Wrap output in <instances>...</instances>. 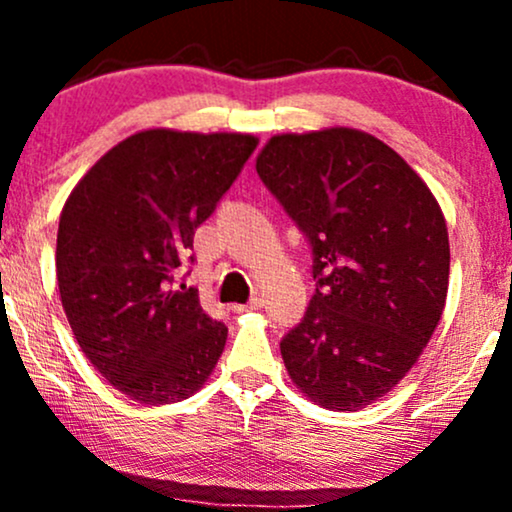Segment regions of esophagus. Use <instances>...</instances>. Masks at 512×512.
<instances>
[{
    "instance_id": "1",
    "label": "esophagus",
    "mask_w": 512,
    "mask_h": 512,
    "mask_svg": "<svg viewBox=\"0 0 512 512\" xmlns=\"http://www.w3.org/2000/svg\"><path fill=\"white\" fill-rule=\"evenodd\" d=\"M264 305V301L260 296H255V298H250V303H245V305H233V313H243V310H260Z\"/></svg>"
}]
</instances>
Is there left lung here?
I'll list each match as a JSON object with an SVG mask.
<instances>
[{"mask_svg": "<svg viewBox=\"0 0 512 512\" xmlns=\"http://www.w3.org/2000/svg\"><path fill=\"white\" fill-rule=\"evenodd\" d=\"M257 175L313 252L315 293L281 339L286 370L325 409L390 392L438 327L448 226L397 151L349 127L272 137Z\"/></svg>", "mask_w": 512, "mask_h": 512, "instance_id": "1", "label": "left lung"}]
</instances>
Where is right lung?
Segmentation results:
<instances>
[{
  "mask_svg": "<svg viewBox=\"0 0 512 512\" xmlns=\"http://www.w3.org/2000/svg\"><path fill=\"white\" fill-rule=\"evenodd\" d=\"M257 144L252 134L146 129L113 146L64 204L62 308L88 361L137 402L195 395L226 346L228 327L204 313L197 289L168 284Z\"/></svg>",
  "mask_w": 512,
  "mask_h": 512,
  "instance_id": "add662e5",
  "label": "right lung"
}]
</instances>
